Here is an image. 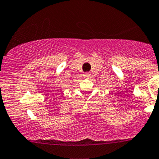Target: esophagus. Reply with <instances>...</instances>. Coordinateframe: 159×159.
I'll return each mask as SVG.
<instances>
[{"instance_id": "34e87169", "label": "esophagus", "mask_w": 159, "mask_h": 159, "mask_svg": "<svg viewBox=\"0 0 159 159\" xmlns=\"http://www.w3.org/2000/svg\"><path fill=\"white\" fill-rule=\"evenodd\" d=\"M84 78H89V77L90 76V74H89V72H86V73L84 74Z\"/></svg>"}]
</instances>
